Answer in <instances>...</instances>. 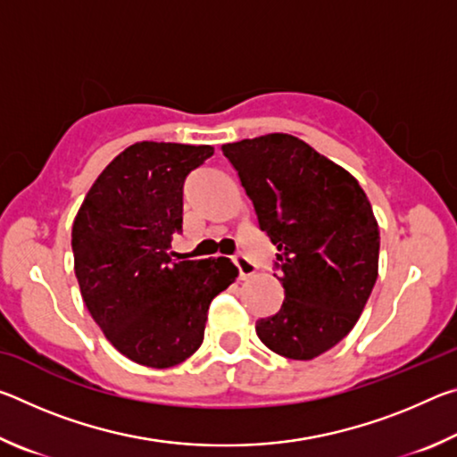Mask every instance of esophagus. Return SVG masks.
I'll return each mask as SVG.
<instances>
[{
	"label": "esophagus",
	"instance_id": "esophagus-1",
	"mask_svg": "<svg viewBox=\"0 0 457 457\" xmlns=\"http://www.w3.org/2000/svg\"><path fill=\"white\" fill-rule=\"evenodd\" d=\"M234 264L237 266V272H239V278H242V280H245V278H250V276H253L256 274V264H253V262L245 256V253H236L234 258Z\"/></svg>",
	"mask_w": 457,
	"mask_h": 457
}]
</instances>
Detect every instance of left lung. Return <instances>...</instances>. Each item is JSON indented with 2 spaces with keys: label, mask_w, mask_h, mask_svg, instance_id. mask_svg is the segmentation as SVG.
Returning a JSON list of instances; mask_svg holds the SVG:
<instances>
[{
  "label": "left lung",
  "mask_w": 457,
  "mask_h": 457,
  "mask_svg": "<svg viewBox=\"0 0 457 457\" xmlns=\"http://www.w3.org/2000/svg\"><path fill=\"white\" fill-rule=\"evenodd\" d=\"M278 247L280 311L256 332L270 351L311 361L357 324L377 282L378 226L359 181L296 137L274 133L221 146Z\"/></svg>",
  "instance_id": "left-lung-1"
}]
</instances>
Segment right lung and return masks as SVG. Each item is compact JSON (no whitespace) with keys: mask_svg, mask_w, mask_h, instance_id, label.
Instances as JSON below:
<instances>
[{"mask_svg":"<svg viewBox=\"0 0 457 457\" xmlns=\"http://www.w3.org/2000/svg\"><path fill=\"white\" fill-rule=\"evenodd\" d=\"M210 145H130L92 185L72 226L74 272L92 319L138 365H179L204 343L212 300L236 280L228 258L173 262L183 185Z\"/></svg>","mask_w":457,"mask_h":457,"instance_id":"add662e5","label":"right lung"}]
</instances>
